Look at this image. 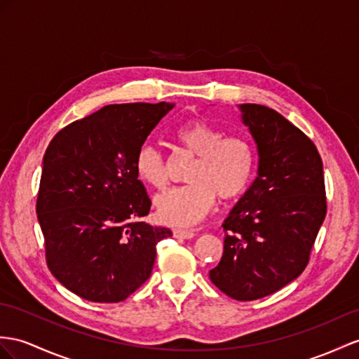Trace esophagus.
Segmentation results:
<instances>
[{"mask_svg":"<svg viewBox=\"0 0 359 359\" xmlns=\"http://www.w3.org/2000/svg\"><path fill=\"white\" fill-rule=\"evenodd\" d=\"M194 236H195V233L191 230H180V229L173 230V238H177V239H191Z\"/></svg>","mask_w":359,"mask_h":359,"instance_id":"esophagus-1","label":"esophagus"}]
</instances>
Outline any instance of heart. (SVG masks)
<instances>
[{
    "label": "heart",
    "mask_w": 359,
    "mask_h": 359,
    "mask_svg": "<svg viewBox=\"0 0 359 359\" xmlns=\"http://www.w3.org/2000/svg\"><path fill=\"white\" fill-rule=\"evenodd\" d=\"M177 142L196 155L187 180L190 184L172 187L155 198L160 221L172 226H190L213 208L216 198L231 201L247 191L256 169V154L247 138L225 137L204 121H189L175 130ZM134 169L146 184L161 189L168 182V163L152 144L135 154Z\"/></svg>",
    "instance_id": "obj_1"
}]
</instances>
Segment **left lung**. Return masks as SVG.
Instances as JSON below:
<instances>
[{
	"label": "left lung",
	"mask_w": 359,
	"mask_h": 359,
	"mask_svg": "<svg viewBox=\"0 0 359 359\" xmlns=\"http://www.w3.org/2000/svg\"><path fill=\"white\" fill-rule=\"evenodd\" d=\"M257 149V177L222 226L224 252L210 280L234 300L274 294L299 277L326 216L316 144L282 114L239 104Z\"/></svg>",
	"instance_id": "8db88e82"
}]
</instances>
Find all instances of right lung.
Instances as JSON below:
<instances>
[{
	"label": "right lung",
	"instance_id": "add662e5",
	"mask_svg": "<svg viewBox=\"0 0 359 359\" xmlns=\"http://www.w3.org/2000/svg\"><path fill=\"white\" fill-rule=\"evenodd\" d=\"M175 103L108 104L51 140L36 203L47 264L68 291L118 303L151 277L165 226L142 221L151 199L137 151Z\"/></svg>",
	"mask_w": 359,
	"mask_h": 359
}]
</instances>
